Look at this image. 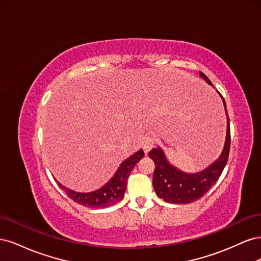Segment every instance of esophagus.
<instances>
[{
	"instance_id": "esophagus-1",
	"label": "esophagus",
	"mask_w": 261,
	"mask_h": 261,
	"mask_svg": "<svg viewBox=\"0 0 261 261\" xmlns=\"http://www.w3.org/2000/svg\"><path fill=\"white\" fill-rule=\"evenodd\" d=\"M153 146H154V138L153 137H150V136L146 137L143 140V143H141V147H143L146 154L150 151V150L153 148Z\"/></svg>"
}]
</instances>
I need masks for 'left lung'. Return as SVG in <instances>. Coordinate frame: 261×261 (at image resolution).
I'll return each instance as SVG.
<instances>
[{
    "mask_svg": "<svg viewBox=\"0 0 261 261\" xmlns=\"http://www.w3.org/2000/svg\"><path fill=\"white\" fill-rule=\"evenodd\" d=\"M200 77L209 85H212L209 78L203 73L199 72ZM222 99L225 115H226V136L222 152L217 160L202 171L196 173H187L172 165L163 149L158 146L149 152V156L154 162V172L152 185L158 197L170 203H191L206 194L209 189L217 183L221 173L226 165L230 152L231 134H230V120H228L227 110L224 98Z\"/></svg>",
    "mask_w": 261,
    "mask_h": 261,
    "instance_id": "1",
    "label": "left lung"
}]
</instances>
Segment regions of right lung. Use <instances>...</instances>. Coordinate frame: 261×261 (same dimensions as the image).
I'll return each instance as SVG.
<instances>
[{
    "mask_svg": "<svg viewBox=\"0 0 261 261\" xmlns=\"http://www.w3.org/2000/svg\"><path fill=\"white\" fill-rule=\"evenodd\" d=\"M144 155V150L140 149L137 152L128 156L127 159L121 163L113 177H111V179L107 184L97 189V191L89 193L75 192L65 187L64 185H62L60 181H57L59 186L66 193L69 198H72L75 202L82 204V206L94 209L110 207L123 199L130 172L136 165V163L140 159H143Z\"/></svg>",
    "mask_w": 261,
    "mask_h": 261,
    "instance_id": "obj_1",
    "label": "right lung"
}]
</instances>
